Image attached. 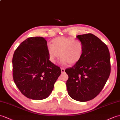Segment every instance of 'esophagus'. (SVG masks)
<instances>
[{
	"mask_svg": "<svg viewBox=\"0 0 120 120\" xmlns=\"http://www.w3.org/2000/svg\"><path fill=\"white\" fill-rule=\"evenodd\" d=\"M61 73H62V74L64 73H65V69H64L63 68H61Z\"/></svg>",
	"mask_w": 120,
	"mask_h": 120,
	"instance_id": "obj_1",
	"label": "esophagus"
}]
</instances>
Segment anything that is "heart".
Masks as SVG:
<instances>
[{
  "label": "heart",
  "mask_w": 120,
  "mask_h": 120,
  "mask_svg": "<svg viewBox=\"0 0 120 120\" xmlns=\"http://www.w3.org/2000/svg\"><path fill=\"white\" fill-rule=\"evenodd\" d=\"M84 46L81 41L71 37H60L54 39L52 44L47 47L49 58L50 61L55 63L59 58L63 65L74 64L81 59Z\"/></svg>",
  "instance_id": "1"
}]
</instances>
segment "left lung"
Segmentation results:
<instances>
[{
  "mask_svg": "<svg viewBox=\"0 0 120 120\" xmlns=\"http://www.w3.org/2000/svg\"><path fill=\"white\" fill-rule=\"evenodd\" d=\"M84 52L81 60L65 69L68 94L80 102L90 101L102 90L110 74V56L106 44L92 34L78 35Z\"/></svg>",
  "mask_w": 120,
  "mask_h": 120,
  "instance_id": "1",
  "label": "left lung"
}]
</instances>
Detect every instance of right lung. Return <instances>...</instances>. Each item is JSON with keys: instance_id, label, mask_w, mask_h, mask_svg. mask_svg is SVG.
<instances>
[{"instance_id": "add662e5", "label": "right lung", "mask_w": 120, "mask_h": 120, "mask_svg": "<svg viewBox=\"0 0 120 120\" xmlns=\"http://www.w3.org/2000/svg\"><path fill=\"white\" fill-rule=\"evenodd\" d=\"M13 79L24 96L30 99L47 98L61 74L59 67L49 60L47 42L42 37H30L14 53Z\"/></svg>"}]
</instances>
